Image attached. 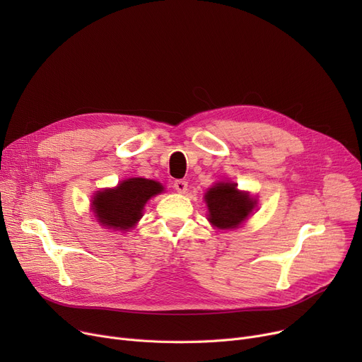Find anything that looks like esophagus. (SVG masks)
Here are the masks:
<instances>
[{
  "mask_svg": "<svg viewBox=\"0 0 362 362\" xmlns=\"http://www.w3.org/2000/svg\"><path fill=\"white\" fill-rule=\"evenodd\" d=\"M173 187L176 189L177 192H180V194H183V192H186V189H187V182L186 180H175V183H173Z\"/></svg>",
  "mask_w": 362,
  "mask_h": 362,
  "instance_id": "34e87169",
  "label": "esophagus"
}]
</instances>
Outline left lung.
I'll return each instance as SVG.
<instances>
[{"label": "left lung", "instance_id": "1", "mask_svg": "<svg viewBox=\"0 0 362 362\" xmlns=\"http://www.w3.org/2000/svg\"><path fill=\"white\" fill-rule=\"evenodd\" d=\"M205 202L210 213L208 220L218 229H235L257 204L248 194L239 192L236 183H217L205 194Z\"/></svg>", "mask_w": 362, "mask_h": 362}]
</instances>
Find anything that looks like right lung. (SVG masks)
<instances>
[{
    "instance_id": "right-lung-1",
    "label": "right lung",
    "mask_w": 362,
    "mask_h": 362,
    "mask_svg": "<svg viewBox=\"0 0 362 362\" xmlns=\"http://www.w3.org/2000/svg\"><path fill=\"white\" fill-rule=\"evenodd\" d=\"M158 182L133 177L122 182L117 187L95 194L92 206L97 218L108 229L126 230L142 217L144 205L151 197L163 192Z\"/></svg>"
}]
</instances>
